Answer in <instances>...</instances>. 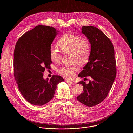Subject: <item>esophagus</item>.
<instances>
[{
	"mask_svg": "<svg viewBox=\"0 0 133 133\" xmlns=\"http://www.w3.org/2000/svg\"><path fill=\"white\" fill-rule=\"evenodd\" d=\"M65 81H66V82L68 83H70V84H73V82H72V81L69 80H66Z\"/></svg>",
	"mask_w": 133,
	"mask_h": 133,
	"instance_id": "1",
	"label": "esophagus"
}]
</instances>
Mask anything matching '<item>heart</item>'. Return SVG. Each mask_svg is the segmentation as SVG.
<instances>
[{"label": "heart", "instance_id": "heart-1", "mask_svg": "<svg viewBox=\"0 0 133 133\" xmlns=\"http://www.w3.org/2000/svg\"><path fill=\"white\" fill-rule=\"evenodd\" d=\"M57 44L62 52L66 54H72L73 62L80 64L85 63L90 56L91 47L88 39L81 38L79 36L71 33H66L59 39ZM51 60L56 63L61 61V55L55 47H51L50 50ZM78 68L76 65L63 66L58 70L61 75L67 78L74 76Z\"/></svg>", "mask_w": 133, "mask_h": 133}]
</instances>
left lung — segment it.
I'll return each instance as SVG.
<instances>
[{"mask_svg":"<svg viewBox=\"0 0 133 133\" xmlns=\"http://www.w3.org/2000/svg\"><path fill=\"white\" fill-rule=\"evenodd\" d=\"M82 33L90 42L91 51L88 62L78 77L86 79L89 76L91 79L88 84L83 81L78 83L82 84L84 91L77 99L84 105L92 107L107 96L116 76V62L113 44L103 32L90 26L82 27Z\"/></svg>","mask_w":133,"mask_h":133,"instance_id":"8db88e82","label":"left lung"}]
</instances>
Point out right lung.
<instances>
[{
	"label": "right lung",
	"mask_w": 133,
	"mask_h": 133,
	"mask_svg": "<svg viewBox=\"0 0 133 133\" xmlns=\"http://www.w3.org/2000/svg\"><path fill=\"white\" fill-rule=\"evenodd\" d=\"M58 31L53 27L38 25L26 32L17 41L14 51V75L21 94L27 101L43 105L53 99L62 77L43 78L50 68L51 45Z\"/></svg>",
	"instance_id": "right-lung-1"
}]
</instances>
